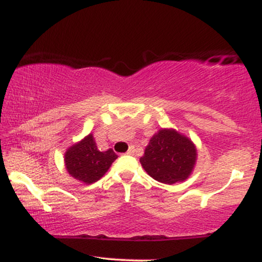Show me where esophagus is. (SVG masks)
<instances>
[{
	"mask_svg": "<svg viewBox=\"0 0 262 262\" xmlns=\"http://www.w3.org/2000/svg\"><path fill=\"white\" fill-rule=\"evenodd\" d=\"M135 152H136V149H135V146H130V148H128V150H127V155H135Z\"/></svg>",
	"mask_w": 262,
	"mask_h": 262,
	"instance_id": "esophagus-1",
	"label": "esophagus"
}]
</instances>
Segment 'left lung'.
<instances>
[{
  "label": "left lung",
  "mask_w": 262,
  "mask_h": 262,
  "mask_svg": "<svg viewBox=\"0 0 262 262\" xmlns=\"http://www.w3.org/2000/svg\"><path fill=\"white\" fill-rule=\"evenodd\" d=\"M196 149L187 137L174 130H160L150 139L141 163L152 179L173 185L192 173Z\"/></svg>",
  "instance_id": "obj_1"
}]
</instances>
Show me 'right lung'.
I'll return each instance as SVG.
<instances>
[{
	"instance_id": "obj_1",
	"label": "right lung",
	"mask_w": 262,
	"mask_h": 262,
	"mask_svg": "<svg viewBox=\"0 0 262 262\" xmlns=\"http://www.w3.org/2000/svg\"><path fill=\"white\" fill-rule=\"evenodd\" d=\"M64 157L71 177L84 184H93L105 175L118 156L112 149L100 151L93 135H88L80 143L70 146Z\"/></svg>"
}]
</instances>
